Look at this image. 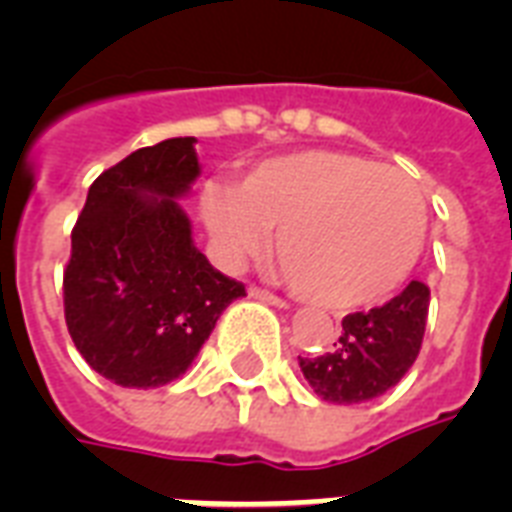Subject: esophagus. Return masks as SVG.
Listing matches in <instances>:
<instances>
[{
	"label": "esophagus",
	"instance_id": "34e87169",
	"mask_svg": "<svg viewBox=\"0 0 512 512\" xmlns=\"http://www.w3.org/2000/svg\"><path fill=\"white\" fill-rule=\"evenodd\" d=\"M248 295H251V298H259V301H264V303H269V306L287 308V303L282 301V298H277V295L269 293V290H261V287H251V290H248Z\"/></svg>",
	"mask_w": 512,
	"mask_h": 512
}]
</instances>
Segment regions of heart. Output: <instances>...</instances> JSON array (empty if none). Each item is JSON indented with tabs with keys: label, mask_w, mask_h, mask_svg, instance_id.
Here are the masks:
<instances>
[{
	"label": "heart",
	"mask_w": 512,
	"mask_h": 512,
	"mask_svg": "<svg viewBox=\"0 0 512 512\" xmlns=\"http://www.w3.org/2000/svg\"><path fill=\"white\" fill-rule=\"evenodd\" d=\"M201 214L222 261L243 264L277 230V259L308 301L363 306L392 293L424 246V198L395 167L342 151L272 156L238 188L206 185Z\"/></svg>",
	"instance_id": "heart-1"
}]
</instances>
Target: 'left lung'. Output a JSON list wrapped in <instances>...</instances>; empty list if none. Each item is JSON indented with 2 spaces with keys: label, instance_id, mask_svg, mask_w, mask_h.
Returning <instances> with one entry per match:
<instances>
[{
  "label": "left lung",
  "instance_id": "left-lung-1",
  "mask_svg": "<svg viewBox=\"0 0 512 512\" xmlns=\"http://www.w3.org/2000/svg\"><path fill=\"white\" fill-rule=\"evenodd\" d=\"M429 316V287L413 280L384 306L342 319L332 353L301 358L311 390L327 403H366L392 390L416 361Z\"/></svg>",
  "mask_w": 512,
  "mask_h": 512
}]
</instances>
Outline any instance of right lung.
<instances>
[{
    "mask_svg": "<svg viewBox=\"0 0 512 512\" xmlns=\"http://www.w3.org/2000/svg\"><path fill=\"white\" fill-rule=\"evenodd\" d=\"M201 175L196 138L133 151L88 188L65 269V322L101 377L154 390L196 361L246 287L198 251L177 204Z\"/></svg>",
    "mask_w": 512,
    "mask_h": 512,
    "instance_id": "add662e5",
    "label": "right lung"
}]
</instances>
